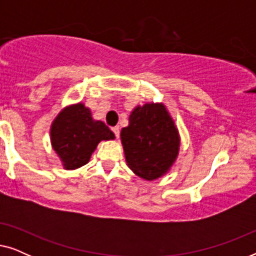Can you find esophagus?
Listing matches in <instances>:
<instances>
[{"instance_id": "1", "label": "esophagus", "mask_w": 256, "mask_h": 256, "mask_svg": "<svg viewBox=\"0 0 256 256\" xmlns=\"http://www.w3.org/2000/svg\"><path fill=\"white\" fill-rule=\"evenodd\" d=\"M112 130H113L115 138H120V127H113V128H112Z\"/></svg>"}]
</instances>
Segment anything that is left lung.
Listing matches in <instances>:
<instances>
[{
  "label": "left lung",
  "mask_w": 256,
  "mask_h": 256,
  "mask_svg": "<svg viewBox=\"0 0 256 256\" xmlns=\"http://www.w3.org/2000/svg\"><path fill=\"white\" fill-rule=\"evenodd\" d=\"M120 136L129 169L146 180L166 174L180 154V132L163 102L136 106Z\"/></svg>",
  "instance_id": "left-lung-1"
}]
</instances>
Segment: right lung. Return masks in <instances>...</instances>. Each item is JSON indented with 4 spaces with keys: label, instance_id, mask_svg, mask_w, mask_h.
Returning <instances> with one entry per match:
<instances>
[{
    "label": "right lung",
    "instance_id": "right-lung-1",
    "mask_svg": "<svg viewBox=\"0 0 256 256\" xmlns=\"http://www.w3.org/2000/svg\"><path fill=\"white\" fill-rule=\"evenodd\" d=\"M114 138V132L102 121L94 120L92 112L82 102L62 108L50 128L52 149L65 170L85 166L101 141Z\"/></svg>",
    "mask_w": 256,
    "mask_h": 256
}]
</instances>
